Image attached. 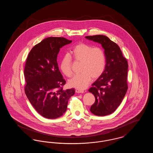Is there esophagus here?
Wrapping results in <instances>:
<instances>
[{
  "label": "esophagus",
  "mask_w": 153,
  "mask_h": 153,
  "mask_svg": "<svg viewBox=\"0 0 153 153\" xmlns=\"http://www.w3.org/2000/svg\"><path fill=\"white\" fill-rule=\"evenodd\" d=\"M76 93H79V94H82V93L84 92V91L83 90L76 89Z\"/></svg>",
  "instance_id": "1"
}]
</instances>
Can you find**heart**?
I'll return each mask as SVG.
<instances>
[{"label":"heart","instance_id":"obj_1","mask_svg":"<svg viewBox=\"0 0 153 153\" xmlns=\"http://www.w3.org/2000/svg\"><path fill=\"white\" fill-rule=\"evenodd\" d=\"M71 54L77 62H81L80 72L69 80L71 87L79 89L87 88L91 78L98 79L105 67V56L103 51L98 47L93 48L88 44L80 43L76 45L71 51ZM72 59L68 55H64L61 59L59 68L66 77L72 75Z\"/></svg>","mask_w":153,"mask_h":153}]
</instances>
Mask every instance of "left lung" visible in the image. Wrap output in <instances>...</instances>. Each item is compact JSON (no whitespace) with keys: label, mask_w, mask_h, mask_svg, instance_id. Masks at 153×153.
<instances>
[{"label":"left lung","mask_w":153,"mask_h":153,"mask_svg":"<svg viewBox=\"0 0 153 153\" xmlns=\"http://www.w3.org/2000/svg\"><path fill=\"white\" fill-rule=\"evenodd\" d=\"M85 38L101 44L105 56L103 73L89 89L95 97V102L90 111L97 116L108 115L117 109L127 92V61L119 46L107 36L96 35Z\"/></svg>","instance_id":"left-lung-1"}]
</instances>
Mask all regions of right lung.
Returning <instances> with one entry per match:
<instances>
[{"mask_svg": "<svg viewBox=\"0 0 153 153\" xmlns=\"http://www.w3.org/2000/svg\"><path fill=\"white\" fill-rule=\"evenodd\" d=\"M72 41L63 37H49L35 45L24 69L25 92L30 103L42 117L56 119L66 111L73 88L64 90L66 81L57 61L60 49Z\"/></svg>", "mask_w": 153, "mask_h": 153, "instance_id": "add662e5", "label": "right lung"}]
</instances>
